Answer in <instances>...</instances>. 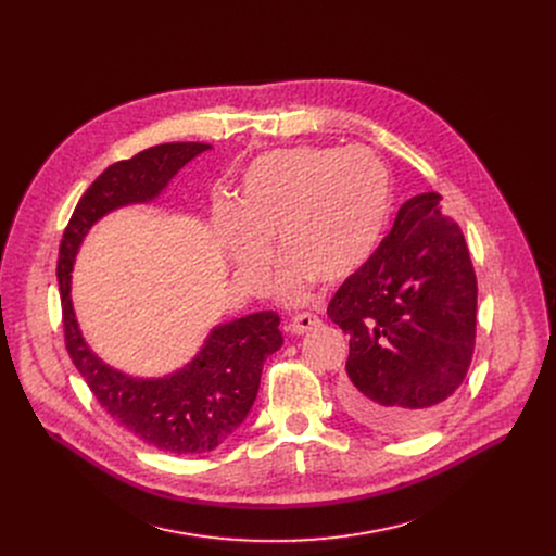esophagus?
<instances>
[{"instance_id":"obj_1","label":"esophagus","mask_w":556,"mask_h":556,"mask_svg":"<svg viewBox=\"0 0 556 556\" xmlns=\"http://www.w3.org/2000/svg\"><path fill=\"white\" fill-rule=\"evenodd\" d=\"M319 324H321V319H319L317 315H311V313H299V315H294V317L290 319V330H292L294 334H304V332H308V330L317 328Z\"/></svg>"}]
</instances>
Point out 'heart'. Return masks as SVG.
I'll return each mask as SVG.
<instances>
[{"label": "heart", "mask_w": 556, "mask_h": 556, "mask_svg": "<svg viewBox=\"0 0 556 556\" xmlns=\"http://www.w3.org/2000/svg\"><path fill=\"white\" fill-rule=\"evenodd\" d=\"M392 201L388 168L368 148L292 146L252 162L237 206L215 211L217 237L252 288L273 264V239L286 255L277 290L304 299L313 279L341 283L357 275L383 235Z\"/></svg>", "instance_id": "1"}]
</instances>
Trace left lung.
<instances>
[{
    "mask_svg": "<svg viewBox=\"0 0 556 556\" xmlns=\"http://www.w3.org/2000/svg\"><path fill=\"white\" fill-rule=\"evenodd\" d=\"M439 199H408L368 264L328 304V317L350 334L343 406L390 434L432 426L475 352L477 277L464 232Z\"/></svg>",
    "mask_w": 556,
    "mask_h": 556,
    "instance_id": "obj_1",
    "label": "left lung"
}]
</instances>
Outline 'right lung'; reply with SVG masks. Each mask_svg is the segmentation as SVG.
Masks as SVG:
<instances>
[{
	"mask_svg": "<svg viewBox=\"0 0 556 556\" xmlns=\"http://www.w3.org/2000/svg\"><path fill=\"white\" fill-rule=\"evenodd\" d=\"M208 148L201 141H170L109 166L77 201L58 260L64 343L75 368L119 426L173 454L211 452L243 424L257 399L264 362L283 343L279 315L264 311L217 326L184 370L164 379H132L109 368L86 345L71 304V270L97 219L155 199L181 166Z\"/></svg>",
	"mask_w": 556,
	"mask_h": 556,
	"instance_id": "obj_1",
	"label": "right lung"
}]
</instances>
